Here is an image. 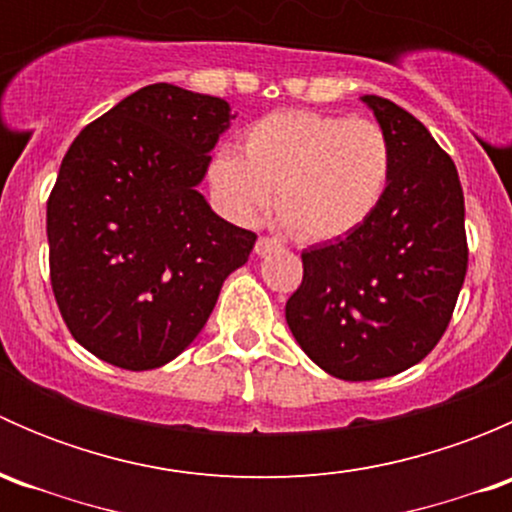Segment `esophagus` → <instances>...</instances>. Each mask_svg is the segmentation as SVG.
Instances as JSON below:
<instances>
[{"label":"esophagus","instance_id":"1","mask_svg":"<svg viewBox=\"0 0 512 512\" xmlns=\"http://www.w3.org/2000/svg\"><path fill=\"white\" fill-rule=\"evenodd\" d=\"M282 250V245L277 240H272V237H260V240L255 242V255H270V252H277Z\"/></svg>","mask_w":512,"mask_h":512}]
</instances>
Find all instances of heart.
I'll return each instance as SVG.
<instances>
[{
	"label": "heart",
	"mask_w": 512,
	"mask_h": 512,
	"mask_svg": "<svg viewBox=\"0 0 512 512\" xmlns=\"http://www.w3.org/2000/svg\"><path fill=\"white\" fill-rule=\"evenodd\" d=\"M394 173V146L369 118L277 111L252 123L240 156L220 151L208 170L220 208L240 223L275 208L304 242L352 235L379 210Z\"/></svg>",
	"instance_id": "1"
}]
</instances>
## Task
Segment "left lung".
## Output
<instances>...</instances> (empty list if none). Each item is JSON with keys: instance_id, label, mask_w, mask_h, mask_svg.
Masks as SVG:
<instances>
[{"instance_id": "obj_1", "label": "left lung", "mask_w": 512, "mask_h": 512, "mask_svg": "<svg viewBox=\"0 0 512 512\" xmlns=\"http://www.w3.org/2000/svg\"><path fill=\"white\" fill-rule=\"evenodd\" d=\"M394 146L379 210L302 252L285 317L304 354L344 381L394 376L446 332L466 280V205L451 156L394 101L361 96Z\"/></svg>"}]
</instances>
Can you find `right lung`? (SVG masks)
Returning a JSON list of instances; mask_svg holds the SVG:
<instances>
[{"mask_svg": "<svg viewBox=\"0 0 512 512\" xmlns=\"http://www.w3.org/2000/svg\"><path fill=\"white\" fill-rule=\"evenodd\" d=\"M230 103L153 84L71 143L46 203L51 289L76 342L128 371L190 347L257 235L213 213L198 185Z\"/></svg>", "mask_w": 512, "mask_h": 512, "instance_id": "add662e5", "label": "right lung"}]
</instances>
